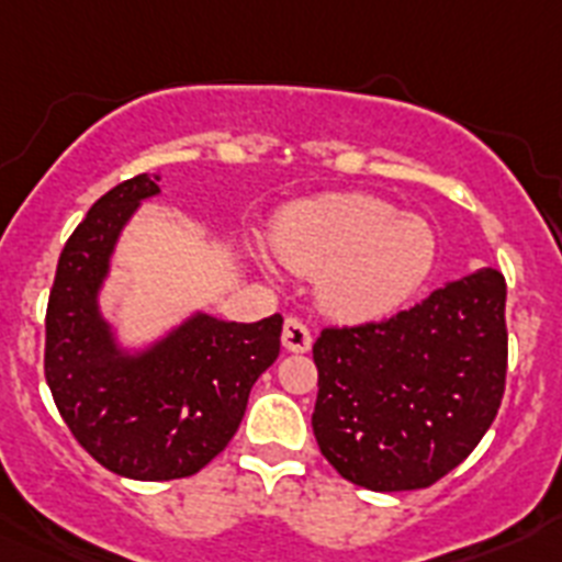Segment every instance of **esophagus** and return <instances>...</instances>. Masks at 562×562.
Listing matches in <instances>:
<instances>
[{
  "instance_id": "34e87169",
  "label": "esophagus",
  "mask_w": 562,
  "mask_h": 562,
  "mask_svg": "<svg viewBox=\"0 0 562 562\" xmlns=\"http://www.w3.org/2000/svg\"><path fill=\"white\" fill-rule=\"evenodd\" d=\"M281 340H284V349L295 351V355H304V351L312 349V331L306 329L304 321H297V317H286Z\"/></svg>"
}]
</instances>
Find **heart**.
Listing matches in <instances>:
<instances>
[{"mask_svg": "<svg viewBox=\"0 0 562 562\" xmlns=\"http://www.w3.org/2000/svg\"><path fill=\"white\" fill-rule=\"evenodd\" d=\"M286 265L317 276L321 304L346 321L391 315L428 284L439 236L376 193L340 191L286 207L272 227Z\"/></svg>", "mask_w": 562, "mask_h": 562, "instance_id": "obj_1", "label": "heart"}]
</instances>
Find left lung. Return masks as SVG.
Segmentation results:
<instances>
[{"label":"left lung","instance_id":"8db88e82","mask_svg":"<svg viewBox=\"0 0 562 562\" xmlns=\"http://www.w3.org/2000/svg\"><path fill=\"white\" fill-rule=\"evenodd\" d=\"M504 276L481 267L391 321L321 331L312 428L342 479L422 490L473 453L504 396Z\"/></svg>","mask_w":562,"mask_h":562}]
</instances>
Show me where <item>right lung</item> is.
<instances>
[{
  "label": "right lung",
  "instance_id": "1",
  "mask_svg": "<svg viewBox=\"0 0 562 562\" xmlns=\"http://www.w3.org/2000/svg\"><path fill=\"white\" fill-rule=\"evenodd\" d=\"M160 177L137 173L89 207L58 258L44 376L67 428L106 470L134 481L200 473L241 425L252 382L276 362L281 315L256 324L193 310L128 342L101 295L123 231Z\"/></svg>",
  "mask_w": 562,
  "mask_h": 562
}]
</instances>
